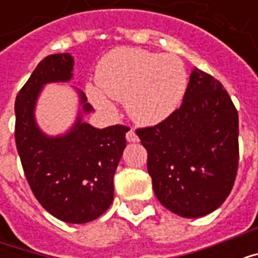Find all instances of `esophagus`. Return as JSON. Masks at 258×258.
<instances>
[{"label":"esophagus","mask_w":258,"mask_h":258,"mask_svg":"<svg viewBox=\"0 0 258 258\" xmlns=\"http://www.w3.org/2000/svg\"><path fill=\"white\" fill-rule=\"evenodd\" d=\"M125 140L128 142H138V135L135 134V131L133 128L128 130V133L125 134Z\"/></svg>","instance_id":"esophagus-1"}]
</instances>
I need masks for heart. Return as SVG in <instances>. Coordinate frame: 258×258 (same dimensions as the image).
<instances>
[{
  "instance_id": "obj_1",
  "label": "heart",
  "mask_w": 258,
  "mask_h": 258,
  "mask_svg": "<svg viewBox=\"0 0 258 258\" xmlns=\"http://www.w3.org/2000/svg\"><path fill=\"white\" fill-rule=\"evenodd\" d=\"M99 88L88 96L98 109L112 112L107 96L125 101L134 121L152 125L164 121L181 105L188 85L184 62L175 55H159L138 48H118L103 56L96 70Z\"/></svg>"
}]
</instances>
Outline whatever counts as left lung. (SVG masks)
<instances>
[{
    "label": "left lung",
    "mask_w": 258,
    "mask_h": 258,
    "mask_svg": "<svg viewBox=\"0 0 258 258\" xmlns=\"http://www.w3.org/2000/svg\"><path fill=\"white\" fill-rule=\"evenodd\" d=\"M137 134L148 151L155 195L166 209L198 218L224 203L238 171L239 118L218 80L192 69L179 109Z\"/></svg>",
    "instance_id": "1"
}]
</instances>
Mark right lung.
Returning a JSON list of instances; mask_svg holds the SVG:
<instances>
[{
	"instance_id": "add662e5",
	"label": "right lung",
	"mask_w": 258,
	"mask_h": 258,
	"mask_svg": "<svg viewBox=\"0 0 258 258\" xmlns=\"http://www.w3.org/2000/svg\"><path fill=\"white\" fill-rule=\"evenodd\" d=\"M74 59L55 53L42 59L15 101V141L27 182L45 210L58 220L85 224L102 216L113 202V177L125 148L128 127L96 128L84 121L94 109L81 90L73 125L60 135H48L36 120L44 85L69 83Z\"/></svg>"
}]
</instances>
